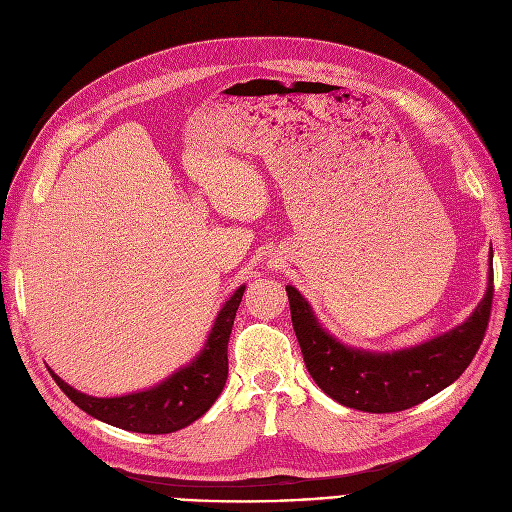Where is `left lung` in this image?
<instances>
[{
	"instance_id": "obj_1",
	"label": "left lung",
	"mask_w": 512,
	"mask_h": 512,
	"mask_svg": "<svg viewBox=\"0 0 512 512\" xmlns=\"http://www.w3.org/2000/svg\"><path fill=\"white\" fill-rule=\"evenodd\" d=\"M287 295L297 342L318 388L350 409L403 411L451 386L475 358L494 299V253L489 251L487 291L464 323L403 350L377 352L339 342L320 325L304 295L291 285Z\"/></svg>"
}]
</instances>
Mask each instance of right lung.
<instances>
[{"label": "right lung", "mask_w": 512, "mask_h": 512, "mask_svg": "<svg viewBox=\"0 0 512 512\" xmlns=\"http://www.w3.org/2000/svg\"><path fill=\"white\" fill-rule=\"evenodd\" d=\"M244 289L246 285H240L221 306L202 350L156 386L122 396H90L63 382L48 367L52 380L71 403L109 426L141 434H168L194 424L213 407L225 386L227 342Z\"/></svg>", "instance_id": "obj_1"}]
</instances>
